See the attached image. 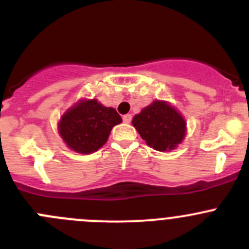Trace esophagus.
<instances>
[{
  "mask_svg": "<svg viewBox=\"0 0 249 249\" xmlns=\"http://www.w3.org/2000/svg\"><path fill=\"white\" fill-rule=\"evenodd\" d=\"M131 119H132V115H131V114H125V115H123V122L126 123V124H129V123L131 122Z\"/></svg>",
  "mask_w": 249,
  "mask_h": 249,
  "instance_id": "esophagus-1",
  "label": "esophagus"
}]
</instances>
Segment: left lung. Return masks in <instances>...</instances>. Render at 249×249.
Returning <instances> with one entry per match:
<instances>
[{
  "label": "left lung",
  "mask_w": 249,
  "mask_h": 249,
  "mask_svg": "<svg viewBox=\"0 0 249 249\" xmlns=\"http://www.w3.org/2000/svg\"><path fill=\"white\" fill-rule=\"evenodd\" d=\"M143 140L159 152L172 150L185 136V122L182 115L164 101H154L132 119Z\"/></svg>",
  "instance_id": "left-lung-1"
}]
</instances>
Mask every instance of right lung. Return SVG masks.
I'll return each mask as SVG.
<instances>
[{
	"label": "right lung",
	"instance_id": "1",
	"mask_svg": "<svg viewBox=\"0 0 249 249\" xmlns=\"http://www.w3.org/2000/svg\"><path fill=\"white\" fill-rule=\"evenodd\" d=\"M122 118L112 107H105L96 100L80 101L62 115L59 132L71 149L90 154L102 147L114 125Z\"/></svg>",
	"mask_w": 249,
	"mask_h": 249
}]
</instances>
